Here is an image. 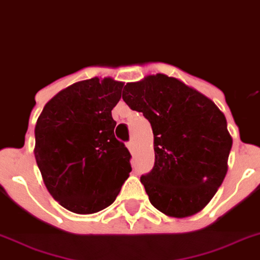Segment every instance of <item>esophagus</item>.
<instances>
[{
    "mask_svg": "<svg viewBox=\"0 0 260 260\" xmlns=\"http://www.w3.org/2000/svg\"><path fill=\"white\" fill-rule=\"evenodd\" d=\"M126 146H127L128 151H130V152H133V151H134V142H133V141L127 142V145H126Z\"/></svg>",
    "mask_w": 260,
    "mask_h": 260,
    "instance_id": "1",
    "label": "esophagus"
}]
</instances>
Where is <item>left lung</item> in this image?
Wrapping results in <instances>:
<instances>
[{"label": "left lung", "mask_w": 260, "mask_h": 260, "mask_svg": "<svg viewBox=\"0 0 260 260\" xmlns=\"http://www.w3.org/2000/svg\"><path fill=\"white\" fill-rule=\"evenodd\" d=\"M122 99L154 133L155 163L141 176L150 203L171 217L192 216L216 194L233 139L212 100L166 75L126 84Z\"/></svg>", "instance_id": "8db88e82"}]
</instances>
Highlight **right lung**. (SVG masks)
<instances>
[{"mask_svg": "<svg viewBox=\"0 0 260 260\" xmlns=\"http://www.w3.org/2000/svg\"><path fill=\"white\" fill-rule=\"evenodd\" d=\"M122 86L109 77L79 81L51 99L37 121L34 154L44 184L77 214L113 204L132 171L112 117Z\"/></svg>", "mask_w": 260, "mask_h": 260, "instance_id": "right-lung-1", "label": "right lung"}]
</instances>
